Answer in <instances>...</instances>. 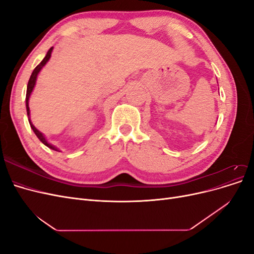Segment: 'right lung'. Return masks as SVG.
<instances>
[{"instance_id": "obj_1", "label": "right lung", "mask_w": 254, "mask_h": 254, "mask_svg": "<svg viewBox=\"0 0 254 254\" xmlns=\"http://www.w3.org/2000/svg\"><path fill=\"white\" fill-rule=\"evenodd\" d=\"M52 51H53V48H51L50 50H49V52H48V54H47V56H45L44 58H43V60L41 61V63L38 64L36 67H35V70L33 71V73H32V75H30V78H29V80H28V83H27V91H26V111H27V117H29V107H28V99H29V96H30V93H32L33 92V89H34V87H35V84H36V79H37V76H38V73H39L40 71H41V68L45 65V64L48 63L49 61V59L51 58V54H52ZM28 122H29V125H30V127H32V129L34 130V132L36 133V135L38 136V139H39L44 145H47L49 148H51V149H54V150H56V151H58V149L55 147V146H53V145H51L50 143H48V141L45 140V137H44V135L39 131V130H38L34 125H33V123L30 122V119L28 118Z\"/></svg>"}]
</instances>
